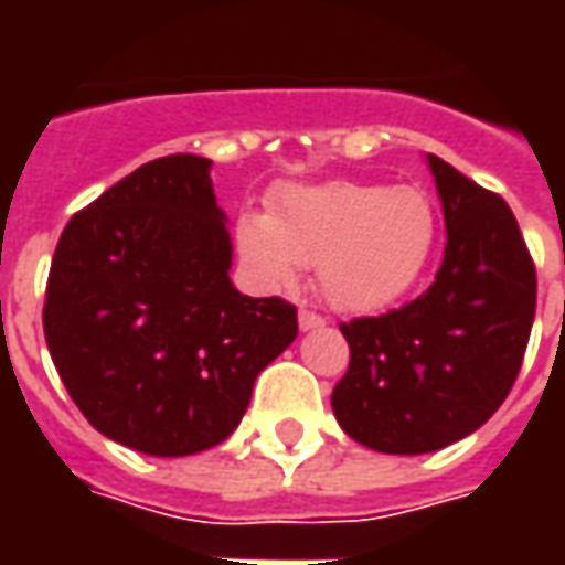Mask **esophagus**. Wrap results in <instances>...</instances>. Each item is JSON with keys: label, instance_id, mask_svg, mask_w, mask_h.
<instances>
[{"label": "esophagus", "instance_id": "esophagus-1", "mask_svg": "<svg viewBox=\"0 0 565 565\" xmlns=\"http://www.w3.org/2000/svg\"><path fill=\"white\" fill-rule=\"evenodd\" d=\"M327 320L320 318V315H315V311H299V330L302 332H311V330H320Z\"/></svg>", "mask_w": 565, "mask_h": 565}]
</instances>
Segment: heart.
<instances>
[{
  "mask_svg": "<svg viewBox=\"0 0 565 565\" xmlns=\"http://www.w3.org/2000/svg\"><path fill=\"white\" fill-rule=\"evenodd\" d=\"M436 209L417 186L330 181L294 186L271 214H245L238 250L266 290L287 294L302 266L342 315H384L420 281L436 247Z\"/></svg>",
  "mask_w": 565,
  "mask_h": 565,
  "instance_id": "1",
  "label": "heart"
}]
</instances>
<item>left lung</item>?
<instances>
[{
  "instance_id": "obj_1",
  "label": "left lung",
  "mask_w": 565,
  "mask_h": 565,
  "mask_svg": "<svg viewBox=\"0 0 565 565\" xmlns=\"http://www.w3.org/2000/svg\"><path fill=\"white\" fill-rule=\"evenodd\" d=\"M448 245L424 296L342 323L351 366L332 391L348 436L381 454H429L472 436L509 396L535 318V269L511 209L426 153Z\"/></svg>"
}]
</instances>
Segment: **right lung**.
<instances>
[{
  "instance_id": "add662e5",
  "label": "right lung",
  "mask_w": 565,
  "mask_h": 565,
  "mask_svg": "<svg viewBox=\"0 0 565 565\" xmlns=\"http://www.w3.org/2000/svg\"><path fill=\"white\" fill-rule=\"evenodd\" d=\"M233 238L211 160L145 162L78 211L54 250L44 339L103 436L190 457L233 436L254 381L294 344L296 308L230 278Z\"/></svg>"
}]
</instances>
